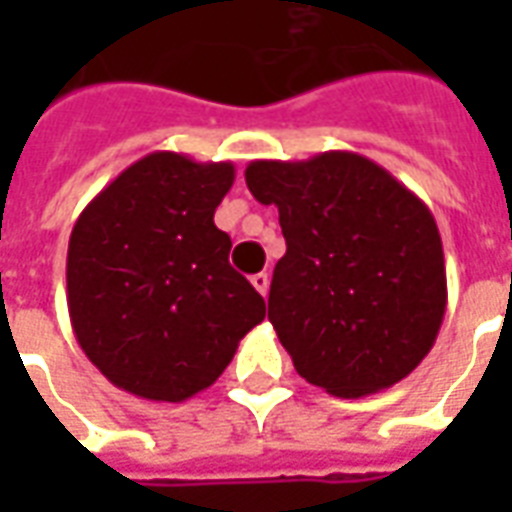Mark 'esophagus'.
Returning a JSON list of instances; mask_svg holds the SVG:
<instances>
[{
	"label": "esophagus",
	"instance_id": "esophagus-1",
	"mask_svg": "<svg viewBox=\"0 0 512 512\" xmlns=\"http://www.w3.org/2000/svg\"><path fill=\"white\" fill-rule=\"evenodd\" d=\"M252 285H255L260 296H266L268 285H271V277H268L266 271H260V274H255V277H252Z\"/></svg>",
	"mask_w": 512,
	"mask_h": 512
}]
</instances>
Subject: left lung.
Masks as SVG:
<instances>
[{
	"mask_svg": "<svg viewBox=\"0 0 512 512\" xmlns=\"http://www.w3.org/2000/svg\"><path fill=\"white\" fill-rule=\"evenodd\" d=\"M244 175L257 202L277 205L288 244L268 321L296 373L337 397L403 381L433 348L447 310L444 249L428 205L348 150L252 161Z\"/></svg>",
	"mask_w": 512,
	"mask_h": 512,
	"instance_id": "obj_1",
	"label": "left lung"
}]
</instances>
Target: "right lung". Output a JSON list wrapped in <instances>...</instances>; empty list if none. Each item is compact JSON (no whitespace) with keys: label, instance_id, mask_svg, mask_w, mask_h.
<instances>
[{"label":"right lung","instance_id":"obj_1","mask_svg":"<svg viewBox=\"0 0 512 512\" xmlns=\"http://www.w3.org/2000/svg\"><path fill=\"white\" fill-rule=\"evenodd\" d=\"M230 161L156 150L79 213L68 241V312L87 359L131 395L189 400L222 376L266 301L230 266L213 213Z\"/></svg>","mask_w":512,"mask_h":512}]
</instances>
